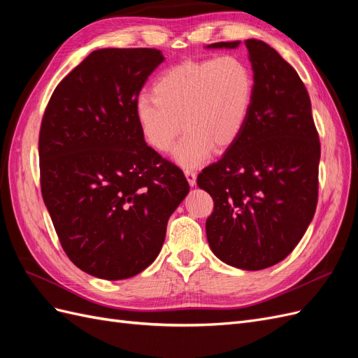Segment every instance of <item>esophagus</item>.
<instances>
[{
  "mask_svg": "<svg viewBox=\"0 0 358 358\" xmlns=\"http://www.w3.org/2000/svg\"><path fill=\"white\" fill-rule=\"evenodd\" d=\"M185 176H187L188 183H189L191 187L196 185V180H197V173H196V170H192V169H185Z\"/></svg>",
  "mask_w": 358,
  "mask_h": 358,
  "instance_id": "obj_1",
  "label": "esophagus"
}]
</instances>
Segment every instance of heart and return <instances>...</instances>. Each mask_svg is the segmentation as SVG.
<instances>
[{"instance_id": "heart-1", "label": "heart", "mask_w": 358, "mask_h": 358, "mask_svg": "<svg viewBox=\"0 0 358 358\" xmlns=\"http://www.w3.org/2000/svg\"><path fill=\"white\" fill-rule=\"evenodd\" d=\"M154 95L142 94L134 104L145 142L167 152L182 127L187 129L173 149L183 167H196L212 155L213 146H231L251 115L255 78L239 57L224 55L185 61L162 73Z\"/></svg>"}]
</instances>
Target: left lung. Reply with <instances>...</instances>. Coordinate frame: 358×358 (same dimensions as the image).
I'll return each mask as SVG.
<instances>
[{
    "mask_svg": "<svg viewBox=\"0 0 358 358\" xmlns=\"http://www.w3.org/2000/svg\"><path fill=\"white\" fill-rule=\"evenodd\" d=\"M241 41H220L234 49ZM255 78L251 115L197 185L213 199L206 236L221 262L243 270L273 266L297 246L318 201L320 137L297 71L262 40L245 41Z\"/></svg>",
    "mask_w": 358,
    "mask_h": 358,
    "instance_id": "8db88e82",
    "label": "left lung"
}]
</instances>
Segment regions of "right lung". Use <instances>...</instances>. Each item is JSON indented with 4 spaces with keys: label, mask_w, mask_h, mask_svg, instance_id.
<instances>
[{
    "label": "right lung",
    "mask_w": 358,
    "mask_h": 358,
    "mask_svg": "<svg viewBox=\"0 0 358 358\" xmlns=\"http://www.w3.org/2000/svg\"><path fill=\"white\" fill-rule=\"evenodd\" d=\"M161 50L99 49L53 91L38 137L41 196L64 252L117 280L161 251L170 215L189 192L183 171L146 145L134 104Z\"/></svg>",
    "instance_id": "right-lung-1"
}]
</instances>
